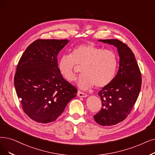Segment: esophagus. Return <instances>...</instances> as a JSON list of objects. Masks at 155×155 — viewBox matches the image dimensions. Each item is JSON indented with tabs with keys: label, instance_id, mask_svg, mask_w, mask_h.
Listing matches in <instances>:
<instances>
[{
	"label": "esophagus",
	"instance_id": "obj_1",
	"mask_svg": "<svg viewBox=\"0 0 155 155\" xmlns=\"http://www.w3.org/2000/svg\"><path fill=\"white\" fill-rule=\"evenodd\" d=\"M77 96H78V97H85L87 96V94H86L85 93L82 92H81V91H78V92H77Z\"/></svg>",
	"mask_w": 155,
	"mask_h": 155
}]
</instances>
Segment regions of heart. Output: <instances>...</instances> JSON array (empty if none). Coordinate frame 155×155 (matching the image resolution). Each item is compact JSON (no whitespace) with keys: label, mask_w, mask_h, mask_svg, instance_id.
Returning a JSON list of instances; mask_svg holds the SVG:
<instances>
[{"label":"heart","mask_w":155,"mask_h":155,"mask_svg":"<svg viewBox=\"0 0 155 155\" xmlns=\"http://www.w3.org/2000/svg\"><path fill=\"white\" fill-rule=\"evenodd\" d=\"M77 65L83 66L84 75L78 82L80 89H88L93 85L101 88L111 83L115 77L117 59L111 50L103 49L92 44L79 45L73 49L71 55L62 56L58 62L61 76L70 82L75 81Z\"/></svg>","instance_id":"1"}]
</instances>
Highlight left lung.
<instances>
[{
    "label": "left lung",
    "mask_w": 155,
    "mask_h": 155,
    "mask_svg": "<svg viewBox=\"0 0 155 155\" xmlns=\"http://www.w3.org/2000/svg\"><path fill=\"white\" fill-rule=\"evenodd\" d=\"M99 41L115 46L120 57L116 76L98 92L103 107L94 116L98 124L109 126L122 122L130 113L139 96L142 78L135 56L127 44L117 39Z\"/></svg>",
    "instance_id": "left-lung-1"
}]
</instances>
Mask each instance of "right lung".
<instances>
[{"mask_svg":"<svg viewBox=\"0 0 155 155\" xmlns=\"http://www.w3.org/2000/svg\"><path fill=\"white\" fill-rule=\"evenodd\" d=\"M69 40L38 39L18 62L14 84L23 110L35 122H54L63 112L77 90L61 76L57 56Z\"/></svg>","mask_w":155,"mask_h":155,"instance_id":"1","label":"right lung"}]
</instances>
